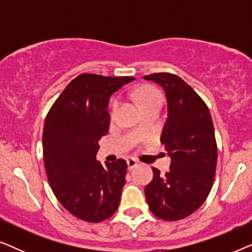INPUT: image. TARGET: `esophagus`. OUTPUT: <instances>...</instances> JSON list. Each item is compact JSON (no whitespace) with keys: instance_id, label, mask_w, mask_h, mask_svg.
<instances>
[{"instance_id":"obj_1","label":"esophagus","mask_w":252,"mask_h":252,"mask_svg":"<svg viewBox=\"0 0 252 252\" xmlns=\"http://www.w3.org/2000/svg\"><path fill=\"white\" fill-rule=\"evenodd\" d=\"M137 164H139V161H137L135 158H128V159H127V165H128V170H132V168L137 166Z\"/></svg>"}]
</instances>
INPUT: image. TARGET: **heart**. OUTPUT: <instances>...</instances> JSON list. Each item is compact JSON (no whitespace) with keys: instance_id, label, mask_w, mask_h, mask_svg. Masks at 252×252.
Returning <instances> with one entry per match:
<instances>
[{"instance_id":"obj_1","label":"heart","mask_w":252,"mask_h":252,"mask_svg":"<svg viewBox=\"0 0 252 252\" xmlns=\"http://www.w3.org/2000/svg\"><path fill=\"white\" fill-rule=\"evenodd\" d=\"M135 97L137 102L140 103L141 106L146 108V106L153 105L155 103H161V97L159 92L153 86H142L139 87L135 91ZM119 98L118 97H112L111 101L109 103V116L110 118L116 117L117 112L119 110Z\"/></svg>"}]
</instances>
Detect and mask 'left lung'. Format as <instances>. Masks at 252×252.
<instances>
[{"label":"left lung","instance_id":"1","mask_svg":"<svg viewBox=\"0 0 252 252\" xmlns=\"http://www.w3.org/2000/svg\"><path fill=\"white\" fill-rule=\"evenodd\" d=\"M143 78L166 93L168 115L160 142L172 159L164 175L153 167L146 199L157 218L177 221L194 213L211 191L218 158L215 127L208 105L180 77L160 72Z\"/></svg>","mask_w":252,"mask_h":252}]
</instances>
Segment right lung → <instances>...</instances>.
Masks as SVG:
<instances>
[{"label":"right lung","instance_id":"add662e5","mask_svg":"<svg viewBox=\"0 0 252 252\" xmlns=\"http://www.w3.org/2000/svg\"><path fill=\"white\" fill-rule=\"evenodd\" d=\"M133 77L81 73L51 106L42 134L47 179L58 202L87 222H101L118 209L127 163L96 160L98 141L109 132L111 94Z\"/></svg>","mask_w":252,"mask_h":252}]
</instances>
